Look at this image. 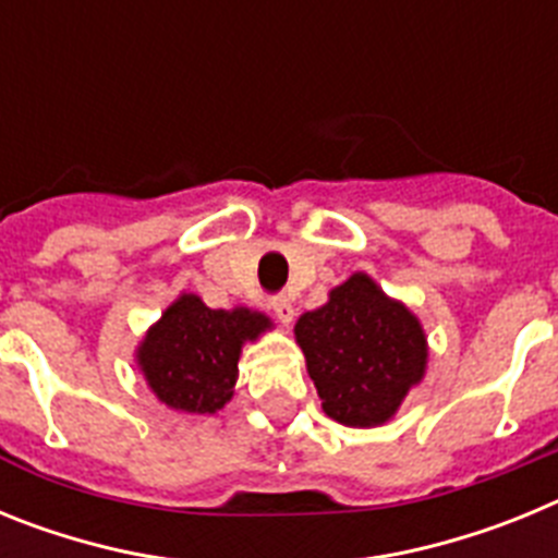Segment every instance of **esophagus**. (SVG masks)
I'll return each mask as SVG.
<instances>
[{
	"label": "esophagus",
	"instance_id": "1",
	"mask_svg": "<svg viewBox=\"0 0 558 558\" xmlns=\"http://www.w3.org/2000/svg\"><path fill=\"white\" fill-rule=\"evenodd\" d=\"M270 310H274V315L284 324V327L293 322V304H290L288 295H274V299H270Z\"/></svg>",
	"mask_w": 558,
	"mask_h": 558
}]
</instances>
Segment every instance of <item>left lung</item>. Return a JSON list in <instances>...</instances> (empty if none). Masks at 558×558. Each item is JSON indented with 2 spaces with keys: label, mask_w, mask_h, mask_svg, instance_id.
I'll return each mask as SVG.
<instances>
[{
  "label": "left lung",
  "mask_w": 558,
  "mask_h": 558,
  "mask_svg": "<svg viewBox=\"0 0 558 558\" xmlns=\"http://www.w3.org/2000/svg\"><path fill=\"white\" fill-rule=\"evenodd\" d=\"M293 332L324 413L338 425H386L425 379V327L363 270L329 290L327 304L299 315Z\"/></svg>",
  "instance_id": "8db88e82"
}]
</instances>
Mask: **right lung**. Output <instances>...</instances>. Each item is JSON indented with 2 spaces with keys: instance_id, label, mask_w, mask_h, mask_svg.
<instances>
[{
  "instance_id": "add662e5",
  "label": "right lung",
  "mask_w": 558,
  "mask_h": 558,
  "mask_svg": "<svg viewBox=\"0 0 558 558\" xmlns=\"http://www.w3.org/2000/svg\"><path fill=\"white\" fill-rule=\"evenodd\" d=\"M274 322L259 310H211L195 293H181L142 335L136 368L153 397L175 413L211 416L234 397L240 354Z\"/></svg>"
}]
</instances>
